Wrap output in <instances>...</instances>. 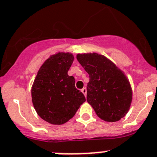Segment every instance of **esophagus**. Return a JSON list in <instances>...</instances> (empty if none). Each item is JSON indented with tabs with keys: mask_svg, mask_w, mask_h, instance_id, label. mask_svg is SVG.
Instances as JSON below:
<instances>
[{
	"mask_svg": "<svg viewBox=\"0 0 157 157\" xmlns=\"http://www.w3.org/2000/svg\"><path fill=\"white\" fill-rule=\"evenodd\" d=\"M81 92H83V94H84L85 96H86V94H87V88L84 87V88H83L82 89H81Z\"/></svg>",
	"mask_w": 157,
	"mask_h": 157,
	"instance_id": "1",
	"label": "esophagus"
}]
</instances>
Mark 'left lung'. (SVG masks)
<instances>
[{
  "mask_svg": "<svg viewBox=\"0 0 157 157\" xmlns=\"http://www.w3.org/2000/svg\"><path fill=\"white\" fill-rule=\"evenodd\" d=\"M79 63L89 75L87 101L99 118L114 122L123 118L132 101L129 80L116 65L96 53L79 54Z\"/></svg>",
  "mask_w": 157,
  "mask_h": 157,
  "instance_id": "obj_1",
  "label": "left lung"
}]
</instances>
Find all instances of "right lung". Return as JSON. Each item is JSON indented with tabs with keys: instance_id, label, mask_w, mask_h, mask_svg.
<instances>
[{
	"instance_id": "add662e5",
	"label": "right lung",
	"mask_w": 157,
	"mask_h": 157,
	"mask_svg": "<svg viewBox=\"0 0 157 157\" xmlns=\"http://www.w3.org/2000/svg\"><path fill=\"white\" fill-rule=\"evenodd\" d=\"M73 59L69 53L50 56L34 80L31 88L34 107L39 116L50 124L67 122L86 100L75 87L74 77L68 75Z\"/></svg>"
}]
</instances>
